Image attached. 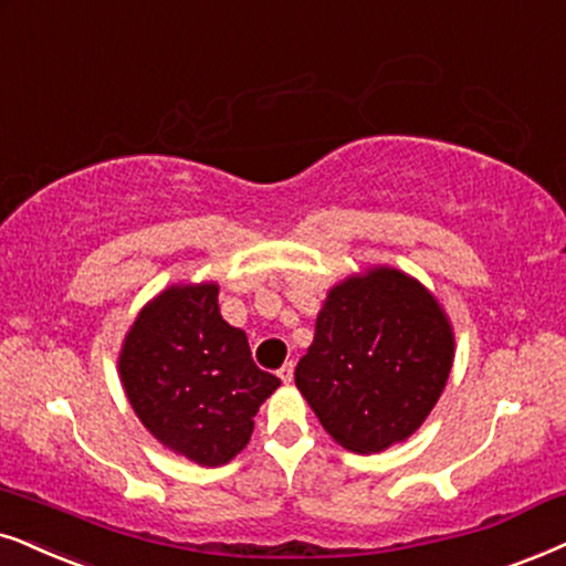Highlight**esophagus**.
I'll return each mask as SVG.
<instances>
[{"instance_id":"34e87169","label":"esophagus","mask_w":566,"mask_h":566,"mask_svg":"<svg viewBox=\"0 0 566 566\" xmlns=\"http://www.w3.org/2000/svg\"><path fill=\"white\" fill-rule=\"evenodd\" d=\"M279 378H282V384H292V378H295V366H292V363H284V366L279 368Z\"/></svg>"}]
</instances>
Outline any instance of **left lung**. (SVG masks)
Masks as SVG:
<instances>
[{
  "label": "left lung",
  "mask_w": 566,
  "mask_h": 566,
  "mask_svg": "<svg viewBox=\"0 0 566 566\" xmlns=\"http://www.w3.org/2000/svg\"><path fill=\"white\" fill-rule=\"evenodd\" d=\"M452 363L439 300L405 271L374 266L328 290L295 384L339 447L376 454L426 423Z\"/></svg>",
  "instance_id": "obj_1"
}]
</instances>
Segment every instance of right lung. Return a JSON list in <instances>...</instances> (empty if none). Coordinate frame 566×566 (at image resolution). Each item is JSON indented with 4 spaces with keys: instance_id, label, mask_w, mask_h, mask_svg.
Wrapping results in <instances>:
<instances>
[{
    "instance_id": "add662e5",
    "label": "right lung",
    "mask_w": 566,
    "mask_h": 566,
    "mask_svg": "<svg viewBox=\"0 0 566 566\" xmlns=\"http://www.w3.org/2000/svg\"><path fill=\"white\" fill-rule=\"evenodd\" d=\"M127 402L161 447L219 468L248 447L279 378L250 357L248 336L219 313V284H171L148 300L119 349Z\"/></svg>"
}]
</instances>
